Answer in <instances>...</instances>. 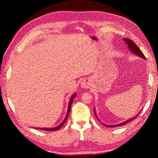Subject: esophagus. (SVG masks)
Masks as SVG:
<instances>
[{
    "label": "esophagus",
    "mask_w": 158,
    "mask_h": 158,
    "mask_svg": "<svg viewBox=\"0 0 158 158\" xmlns=\"http://www.w3.org/2000/svg\"><path fill=\"white\" fill-rule=\"evenodd\" d=\"M81 87L83 88H88L89 87V81L88 79H85L81 82Z\"/></svg>",
    "instance_id": "34e87169"
}]
</instances>
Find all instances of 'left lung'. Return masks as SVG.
Masks as SVG:
<instances>
[{"instance_id":"8db88e82","label":"left lung","mask_w":158,"mask_h":158,"mask_svg":"<svg viewBox=\"0 0 158 158\" xmlns=\"http://www.w3.org/2000/svg\"><path fill=\"white\" fill-rule=\"evenodd\" d=\"M123 41H125V42L127 43V47H128V48H129V49L130 50L131 52H132V53H135V54H136V55H137V56H139V57H140V58H143V59H145V56H144L143 53L141 51H140V49L138 48V47H137V45H136L135 44V43H134L132 41H131L130 39H126V38L123 39ZM94 115H95L96 117L97 118V119L100 121V119L98 118V117H97V115H96V110H95V109H94ZM139 115V114H138V115ZM137 115H136V116H135V117H132V118L127 119V121H126V122H122V123H119V124H117V125H110V126H109V125H106V124H105V123H103V124H104V126H105L108 127H117V126H123V125H124V124L127 123V122H130V121H132V120H133V119H135V118H136V117H137Z\"/></svg>"}]
</instances>
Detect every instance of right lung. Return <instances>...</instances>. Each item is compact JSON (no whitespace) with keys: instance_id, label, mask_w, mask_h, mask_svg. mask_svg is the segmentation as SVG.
<instances>
[{"instance_id":"1","label":"right lung","mask_w":158,"mask_h":158,"mask_svg":"<svg viewBox=\"0 0 158 158\" xmlns=\"http://www.w3.org/2000/svg\"><path fill=\"white\" fill-rule=\"evenodd\" d=\"M76 97V94H74L72 96L71 98H70V101H69V106H68V110H67V113H66V115L65 117V119H64L63 122L60 124L59 126H56L55 127H52V128H45V127H41V128H37L39 130H45V131H56V130H59L60 127H61L63 124L64 123L66 122V121L67 119V118H68V116H69V114L70 113V107H71V105H72V103H73V99L75 98Z\"/></svg>"}]
</instances>
